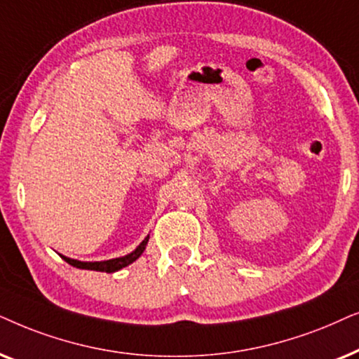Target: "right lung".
Listing matches in <instances>:
<instances>
[{"label":"right lung","mask_w":359,"mask_h":359,"mask_svg":"<svg viewBox=\"0 0 359 359\" xmlns=\"http://www.w3.org/2000/svg\"><path fill=\"white\" fill-rule=\"evenodd\" d=\"M147 241H149V236H146L140 246L136 248L135 251L130 252V255L123 256V257H114V259H108V261H93V262H85V261H76V259H70V257L62 256V259L65 262H69L70 266L79 267V269H88V271H100V272H116L123 267L130 266L131 262H135L137 257H140L142 252L146 250Z\"/></svg>","instance_id":"right-lung-1"}]
</instances>
